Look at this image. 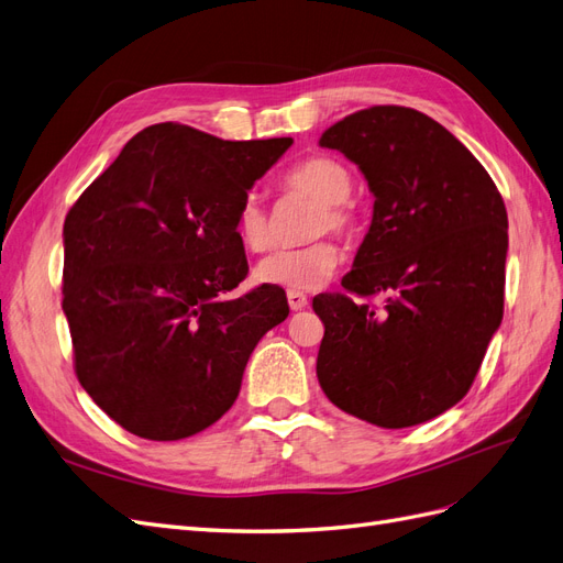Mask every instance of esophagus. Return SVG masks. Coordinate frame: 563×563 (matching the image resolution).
<instances>
[{"label":"esophagus","instance_id":"1","mask_svg":"<svg viewBox=\"0 0 563 563\" xmlns=\"http://www.w3.org/2000/svg\"><path fill=\"white\" fill-rule=\"evenodd\" d=\"M286 298H288V308H291L294 312L308 308V296L300 294V291H288Z\"/></svg>","mask_w":563,"mask_h":563}]
</instances>
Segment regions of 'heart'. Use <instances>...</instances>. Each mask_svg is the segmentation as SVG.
Listing matches in <instances>:
<instances>
[{"mask_svg":"<svg viewBox=\"0 0 563 563\" xmlns=\"http://www.w3.org/2000/svg\"><path fill=\"white\" fill-rule=\"evenodd\" d=\"M286 187L319 201L314 232H354V213L345 207L352 190L347 168L331 157H310L286 174ZM234 232L244 249L261 253L272 246V228L258 195H244L234 213ZM343 253L331 242H312L296 249H279L255 265V279L288 291H312L327 284L338 269Z\"/></svg>","mask_w":563,"mask_h":563,"instance_id":"heart-1","label":"heart"}]
</instances>
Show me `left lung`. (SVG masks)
<instances>
[{"instance_id":"obj_1","label":"left lung","mask_w":563,"mask_h":563,"mask_svg":"<svg viewBox=\"0 0 563 563\" xmlns=\"http://www.w3.org/2000/svg\"><path fill=\"white\" fill-rule=\"evenodd\" d=\"M321 147L356 164L373 218L323 321L319 385L338 408L387 430L449 411L503 321L507 211L472 152L432 117L378 106L340 119Z\"/></svg>"}]
</instances>
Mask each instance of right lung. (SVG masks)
<instances>
[{"mask_svg":"<svg viewBox=\"0 0 563 563\" xmlns=\"http://www.w3.org/2000/svg\"><path fill=\"white\" fill-rule=\"evenodd\" d=\"M294 139L223 141L183 124L135 133L63 225V312L75 371L135 437L207 430L240 395L258 340L288 317L246 277L234 213Z\"/></svg>","mask_w":563,"mask_h":563,"instance_id":"1","label":"right lung"}]
</instances>
